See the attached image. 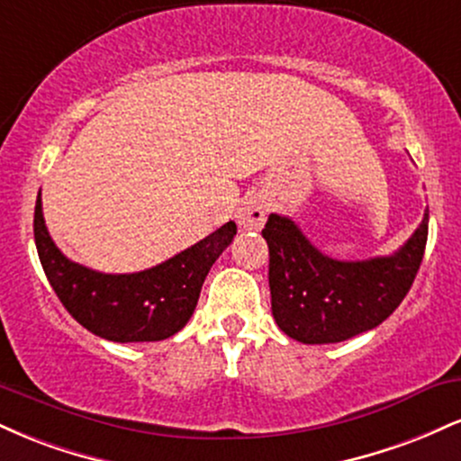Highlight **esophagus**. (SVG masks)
I'll use <instances>...</instances> for the list:
<instances>
[{"label":"esophagus","mask_w":461,"mask_h":461,"mask_svg":"<svg viewBox=\"0 0 461 461\" xmlns=\"http://www.w3.org/2000/svg\"><path fill=\"white\" fill-rule=\"evenodd\" d=\"M268 203L267 197L260 193H251L242 199L240 208H238V225L247 231H260L264 221H267Z\"/></svg>","instance_id":"esophagus-1"}]
</instances>
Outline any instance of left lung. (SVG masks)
I'll list each match as a JSON object with an SVG mask.
<instances>
[{
    "label": "left lung",
    "instance_id": "left-lung-1",
    "mask_svg": "<svg viewBox=\"0 0 461 461\" xmlns=\"http://www.w3.org/2000/svg\"><path fill=\"white\" fill-rule=\"evenodd\" d=\"M429 210L399 251L345 262L325 256L288 216L271 214L268 285L275 322L303 345L342 342L382 325L410 293L425 256Z\"/></svg>",
    "mask_w": 461,
    "mask_h": 461
}]
</instances>
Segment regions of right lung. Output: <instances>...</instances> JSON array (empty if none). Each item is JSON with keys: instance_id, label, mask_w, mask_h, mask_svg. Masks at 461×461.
<instances>
[{"instance_id": "obj_1", "label": "right lung", "mask_w": 461, "mask_h": 461, "mask_svg": "<svg viewBox=\"0 0 461 461\" xmlns=\"http://www.w3.org/2000/svg\"><path fill=\"white\" fill-rule=\"evenodd\" d=\"M234 236L230 221L158 267L110 275L68 260L47 231L41 193L34 208L36 251L58 299L79 325L113 342H158L182 330L197 308L205 275Z\"/></svg>"}]
</instances>
